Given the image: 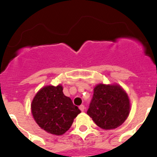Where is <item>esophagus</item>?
I'll return each instance as SVG.
<instances>
[{
	"label": "esophagus",
	"mask_w": 157,
	"mask_h": 157,
	"mask_svg": "<svg viewBox=\"0 0 157 157\" xmlns=\"http://www.w3.org/2000/svg\"><path fill=\"white\" fill-rule=\"evenodd\" d=\"M79 109H80V111H81V112H83V111H84V109H85V106L83 105H80V106H79Z\"/></svg>",
	"instance_id": "esophagus-1"
}]
</instances>
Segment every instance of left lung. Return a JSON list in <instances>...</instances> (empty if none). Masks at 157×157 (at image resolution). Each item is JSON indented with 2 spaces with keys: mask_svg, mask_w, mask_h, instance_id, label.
Returning a JSON list of instances; mask_svg holds the SVG:
<instances>
[{
  "mask_svg": "<svg viewBox=\"0 0 157 157\" xmlns=\"http://www.w3.org/2000/svg\"><path fill=\"white\" fill-rule=\"evenodd\" d=\"M130 113V101L126 92L118 84L96 85L87 115L99 128L114 129L124 122Z\"/></svg>",
  "mask_w": 157,
  "mask_h": 157,
  "instance_id": "left-lung-1",
  "label": "left lung"
}]
</instances>
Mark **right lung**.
Wrapping results in <instances>:
<instances>
[{
	"mask_svg": "<svg viewBox=\"0 0 157 157\" xmlns=\"http://www.w3.org/2000/svg\"><path fill=\"white\" fill-rule=\"evenodd\" d=\"M31 111L38 125L55 135L64 134L80 113L71 98L63 93L61 85L45 86L41 89L33 98Z\"/></svg>",
	"mask_w": 157,
	"mask_h": 157,
	"instance_id": "add662e5",
	"label": "right lung"
}]
</instances>
